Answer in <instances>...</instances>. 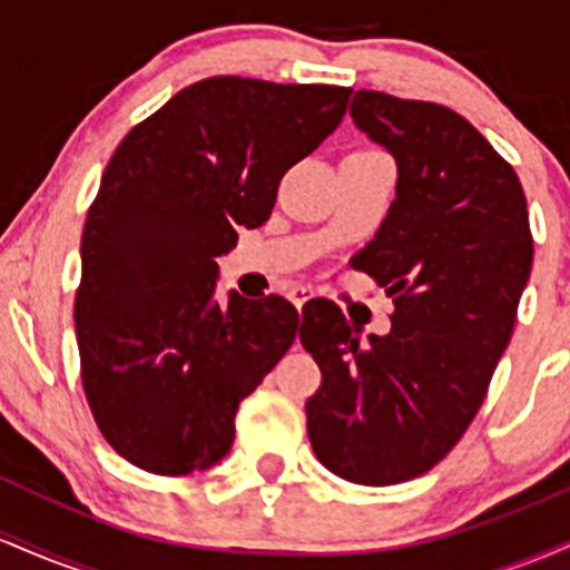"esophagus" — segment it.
Listing matches in <instances>:
<instances>
[{
  "label": "esophagus",
  "instance_id": "1",
  "mask_svg": "<svg viewBox=\"0 0 570 570\" xmlns=\"http://www.w3.org/2000/svg\"><path fill=\"white\" fill-rule=\"evenodd\" d=\"M286 294H289V299L294 303V307H297V311H303V305L313 297V286L299 284V281H292L289 292H286Z\"/></svg>",
  "mask_w": 570,
  "mask_h": 570
}]
</instances>
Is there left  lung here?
<instances>
[{
    "label": "left lung",
    "mask_w": 570,
    "mask_h": 570,
    "mask_svg": "<svg viewBox=\"0 0 570 570\" xmlns=\"http://www.w3.org/2000/svg\"><path fill=\"white\" fill-rule=\"evenodd\" d=\"M351 117L396 158V200L351 265L394 297L367 343L340 307L299 335L322 370L307 440L358 485L426 474L474 421L514 332L533 263L520 176L466 117L434 101L356 90Z\"/></svg>",
    "instance_id": "obj_1"
}]
</instances>
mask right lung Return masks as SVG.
<instances>
[{
    "instance_id": "right-lung-1",
    "label": "right lung",
    "mask_w": 570,
    "mask_h": 570,
    "mask_svg": "<svg viewBox=\"0 0 570 570\" xmlns=\"http://www.w3.org/2000/svg\"><path fill=\"white\" fill-rule=\"evenodd\" d=\"M351 94L206 77L117 144L85 219L75 326L96 426L134 466H214L238 404L297 337L278 294L214 303V259L265 225L281 176L337 128Z\"/></svg>"
}]
</instances>
